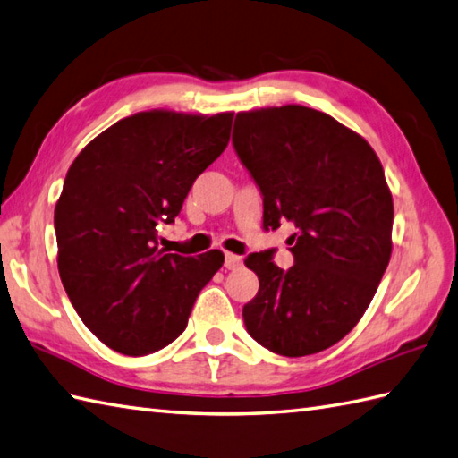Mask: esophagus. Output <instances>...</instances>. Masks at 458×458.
Instances as JSON below:
<instances>
[{"label":"esophagus","mask_w":458,"mask_h":458,"mask_svg":"<svg viewBox=\"0 0 458 458\" xmlns=\"http://www.w3.org/2000/svg\"><path fill=\"white\" fill-rule=\"evenodd\" d=\"M242 264V257L233 255V252H225V268L227 270H235Z\"/></svg>","instance_id":"34e87169"}]
</instances>
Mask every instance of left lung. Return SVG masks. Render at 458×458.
I'll return each mask as SVG.
<instances>
[{"label": "left lung", "mask_w": 458, "mask_h": 458, "mask_svg": "<svg viewBox=\"0 0 458 458\" xmlns=\"http://www.w3.org/2000/svg\"><path fill=\"white\" fill-rule=\"evenodd\" d=\"M233 147L262 194V225L292 221L293 267L247 257L259 293L249 335L282 357L339 343L370 306L392 255L394 203L384 168L359 133L303 106L241 111Z\"/></svg>", "instance_id": "obj_1"}]
</instances>
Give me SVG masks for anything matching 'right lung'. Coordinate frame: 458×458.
Masks as SVG:
<instances>
[{"mask_svg":"<svg viewBox=\"0 0 458 458\" xmlns=\"http://www.w3.org/2000/svg\"><path fill=\"white\" fill-rule=\"evenodd\" d=\"M233 114L140 111L117 121L68 168L55 208L58 272L96 337L143 357L186 329L198 293L223 260L158 249L157 225L172 223L196 178L229 143Z\"/></svg>","mask_w":458,"mask_h":458,"instance_id":"1","label":"right lung"}]
</instances>
